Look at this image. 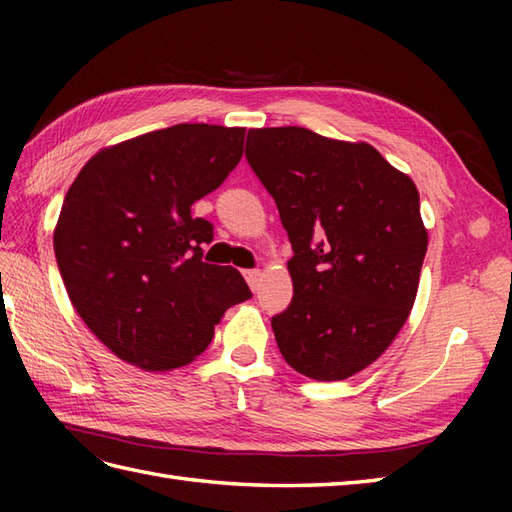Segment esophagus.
Listing matches in <instances>:
<instances>
[{"mask_svg": "<svg viewBox=\"0 0 512 512\" xmlns=\"http://www.w3.org/2000/svg\"><path fill=\"white\" fill-rule=\"evenodd\" d=\"M244 277L248 281V286L257 290L259 288V279H262V270L259 268H253V270H244Z\"/></svg>", "mask_w": 512, "mask_h": 512, "instance_id": "obj_1", "label": "esophagus"}]
</instances>
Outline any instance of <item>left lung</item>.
<instances>
[{
    "instance_id": "left-lung-1",
    "label": "left lung",
    "mask_w": 512,
    "mask_h": 512,
    "mask_svg": "<svg viewBox=\"0 0 512 512\" xmlns=\"http://www.w3.org/2000/svg\"><path fill=\"white\" fill-rule=\"evenodd\" d=\"M246 158L288 231L290 306L273 317L281 356L314 380H345L396 339L427 253L420 195L367 143L306 127L248 129Z\"/></svg>"
}]
</instances>
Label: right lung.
Returning <instances> with one entry per match:
<instances>
[{
  "label": "right lung",
  "instance_id": "right-lung-1",
  "mask_svg": "<svg viewBox=\"0 0 512 512\" xmlns=\"http://www.w3.org/2000/svg\"><path fill=\"white\" fill-rule=\"evenodd\" d=\"M244 127L182 123L94 154L65 193L54 255L72 306L107 350L145 372L191 363L250 297L233 266L202 262L213 224L191 206L244 154Z\"/></svg>",
  "mask_w": 512,
  "mask_h": 512
}]
</instances>
